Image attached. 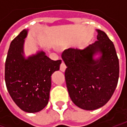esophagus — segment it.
I'll use <instances>...</instances> for the list:
<instances>
[{
  "instance_id": "obj_1",
  "label": "esophagus",
  "mask_w": 127,
  "mask_h": 127,
  "mask_svg": "<svg viewBox=\"0 0 127 127\" xmlns=\"http://www.w3.org/2000/svg\"><path fill=\"white\" fill-rule=\"evenodd\" d=\"M66 68H67V67H66L65 64H64V62H63V63H61V64H60V70H61L62 72H64L65 69H66Z\"/></svg>"
}]
</instances>
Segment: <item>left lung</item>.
<instances>
[{
  "label": "left lung",
  "instance_id": "8db88e82",
  "mask_svg": "<svg viewBox=\"0 0 127 127\" xmlns=\"http://www.w3.org/2000/svg\"><path fill=\"white\" fill-rule=\"evenodd\" d=\"M98 41L83 50H64L62 58L69 95L77 106L86 110L100 108L109 101L115 90L120 73L115 48L107 34L97 30ZM98 52V59H94Z\"/></svg>",
  "mask_w": 127,
  "mask_h": 127
}]
</instances>
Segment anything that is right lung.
Here are the masks:
<instances>
[{"mask_svg": "<svg viewBox=\"0 0 127 127\" xmlns=\"http://www.w3.org/2000/svg\"><path fill=\"white\" fill-rule=\"evenodd\" d=\"M27 34L24 29L12 41L5 60V80L10 95L21 110L37 112L48 103L51 75L59 70L62 60H52L43 51L26 59L23 46Z\"/></svg>", "mask_w": 127, "mask_h": 127, "instance_id": "obj_1", "label": "right lung"}]
</instances>
